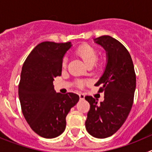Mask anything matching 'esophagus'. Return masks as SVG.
Listing matches in <instances>:
<instances>
[{"label": "esophagus", "instance_id": "34e87169", "mask_svg": "<svg viewBox=\"0 0 152 152\" xmlns=\"http://www.w3.org/2000/svg\"><path fill=\"white\" fill-rule=\"evenodd\" d=\"M79 97L80 100H84V94H79Z\"/></svg>", "mask_w": 152, "mask_h": 152}]
</instances>
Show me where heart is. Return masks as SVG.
I'll list each match as a JSON object with an SVG mask.
<instances>
[{
	"mask_svg": "<svg viewBox=\"0 0 152 152\" xmlns=\"http://www.w3.org/2000/svg\"><path fill=\"white\" fill-rule=\"evenodd\" d=\"M76 54L81 58L84 64L88 67H92L96 63L97 60V53L92 46L89 45H82L79 47L76 51ZM67 64L66 58H64L62 61V66L65 67ZM84 84V82L80 81L78 82V85L82 87Z\"/></svg>",
	"mask_w": 152,
	"mask_h": 152,
	"instance_id": "b5f03b06",
	"label": "heart"
}]
</instances>
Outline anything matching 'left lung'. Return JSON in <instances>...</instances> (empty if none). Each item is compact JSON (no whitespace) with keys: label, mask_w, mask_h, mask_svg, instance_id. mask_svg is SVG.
<instances>
[{"label":"left lung","mask_w":152,"mask_h":152,"mask_svg":"<svg viewBox=\"0 0 152 152\" xmlns=\"http://www.w3.org/2000/svg\"><path fill=\"white\" fill-rule=\"evenodd\" d=\"M95 43L106 51L107 64L103 74L95 86L101 85L104 100L86 96L91 108L85 122L88 133L97 139H105L116 133L128 117L133 103L136 78L129 52L116 39L102 36Z\"/></svg>","instance_id":"1"}]
</instances>
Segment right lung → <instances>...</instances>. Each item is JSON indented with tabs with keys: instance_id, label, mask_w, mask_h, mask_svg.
<instances>
[{
	"instance_id": "obj_1",
	"label": "right lung",
	"mask_w": 152,
	"mask_h": 152,
	"mask_svg": "<svg viewBox=\"0 0 152 152\" xmlns=\"http://www.w3.org/2000/svg\"><path fill=\"white\" fill-rule=\"evenodd\" d=\"M72 42H43L36 45L23 64L18 94L24 117L40 136L53 139L66 127V116L78 102L74 93H56L53 80L61 75L64 54Z\"/></svg>"
}]
</instances>
